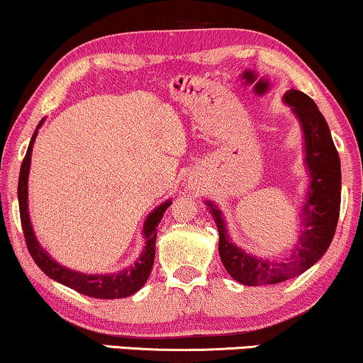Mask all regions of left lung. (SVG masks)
<instances>
[{
  "label": "left lung",
  "mask_w": 363,
  "mask_h": 363,
  "mask_svg": "<svg viewBox=\"0 0 363 363\" xmlns=\"http://www.w3.org/2000/svg\"><path fill=\"white\" fill-rule=\"evenodd\" d=\"M282 102L291 107L302 132L304 167L309 177L301 208V230L289 256L279 261L257 257L236 245L228 235L226 220L215 201L205 205L220 233L218 251L225 269L245 286H267L297 277L315 264L329 250L340 211V158L319 107L304 92L291 89Z\"/></svg>",
  "instance_id": "obj_1"
}]
</instances>
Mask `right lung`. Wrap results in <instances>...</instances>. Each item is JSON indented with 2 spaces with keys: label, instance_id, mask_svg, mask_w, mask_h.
I'll list each match as a JSON object with an SVG mask.
<instances>
[{
  "label": "right lung",
  "instance_id": "right-lung-1",
  "mask_svg": "<svg viewBox=\"0 0 363 363\" xmlns=\"http://www.w3.org/2000/svg\"><path fill=\"white\" fill-rule=\"evenodd\" d=\"M44 123V118L34 130L31 142H29L26 157H24L21 172H19L18 182V201H19V216H21V225L24 231V240H26L29 255L39 266L44 274L51 279L61 282V284L71 287V289L81 292L84 296L96 297V299H122L140 291L145 284L148 276H150L153 259H155V241H157V226L160 225L163 213L172 205V200L163 201L152 213H148L145 221H143L142 236L145 240V246L133 264L123 267L118 272H107V274H86V272L69 269L61 262L52 259L51 255L44 250L41 242L34 235L31 218L28 210V178L29 168H31V153L34 140L38 137V130Z\"/></svg>",
  "mask_w": 363,
  "mask_h": 363
}]
</instances>
